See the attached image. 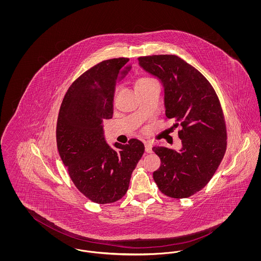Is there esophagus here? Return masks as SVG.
I'll use <instances>...</instances> for the list:
<instances>
[{
    "label": "esophagus",
    "instance_id": "34e87169",
    "mask_svg": "<svg viewBox=\"0 0 261 261\" xmlns=\"http://www.w3.org/2000/svg\"><path fill=\"white\" fill-rule=\"evenodd\" d=\"M152 145H151V143H149V142H145V149H146V152H151L152 151Z\"/></svg>",
    "mask_w": 261,
    "mask_h": 261
}]
</instances>
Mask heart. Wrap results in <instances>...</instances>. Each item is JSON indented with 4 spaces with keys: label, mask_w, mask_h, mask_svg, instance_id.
<instances>
[{
    "label": "heart",
    "mask_w": 261,
    "mask_h": 261,
    "mask_svg": "<svg viewBox=\"0 0 261 261\" xmlns=\"http://www.w3.org/2000/svg\"><path fill=\"white\" fill-rule=\"evenodd\" d=\"M153 84H158V82L153 78L149 76H142V77H139L135 81V88L137 91H141Z\"/></svg>",
    "instance_id": "b5f03b06"
}]
</instances>
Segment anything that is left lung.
<instances>
[{"label": "left lung", "mask_w": 261, "mask_h": 261, "mask_svg": "<svg viewBox=\"0 0 261 261\" xmlns=\"http://www.w3.org/2000/svg\"><path fill=\"white\" fill-rule=\"evenodd\" d=\"M139 64L162 80L165 119H174L182 140L176 151L153 147L162 164L153 180L163 195L189 198L207 185L223 160L227 129L220 100L210 81L174 55L138 58Z\"/></svg>", "instance_id": "1"}]
</instances>
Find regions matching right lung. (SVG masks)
I'll return each instance as SVG.
<instances>
[{
	"label": "right lung",
	"mask_w": 261,
	"mask_h": 261,
	"mask_svg": "<svg viewBox=\"0 0 261 261\" xmlns=\"http://www.w3.org/2000/svg\"><path fill=\"white\" fill-rule=\"evenodd\" d=\"M129 59L102 61L80 75L68 88L57 122V146L75 187L99 204L121 199L141 160L144 144L131 139L114 144L103 138L102 122L112 117L114 87L128 71Z\"/></svg>",
	"instance_id": "obj_1"
}]
</instances>
